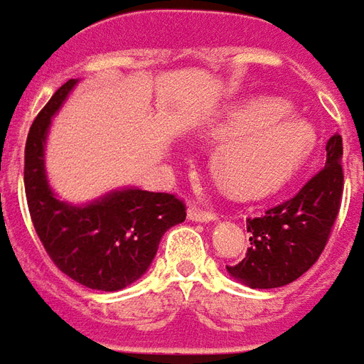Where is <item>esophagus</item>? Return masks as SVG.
<instances>
[{
	"mask_svg": "<svg viewBox=\"0 0 364 364\" xmlns=\"http://www.w3.org/2000/svg\"><path fill=\"white\" fill-rule=\"evenodd\" d=\"M187 217H189L191 220H195V223H208V220H215L217 215H215V213H210V210L200 208L199 205H189Z\"/></svg>",
	"mask_w": 364,
	"mask_h": 364,
	"instance_id": "1",
	"label": "esophagus"
}]
</instances>
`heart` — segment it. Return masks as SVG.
Masks as SVG:
<instances>
[{
  "label": "heart",
  "instance_id": "b5f03b06",
  "mask_svg": "<svg viewBox=\"0 0 364 364\" xmlns=\"http://www.w3.org/2000/svg\"><path fill=\"white\" fill-rule=\"evenodd\" d=\"M288 104L260 98L228 112L217 128L225 139L210 167L217 183L236 197H262L288 183L315 147L309 122L289 116Z\"/></svg>",
  "mask_w": 364,
  "mask_h": 364
}]
</instances>
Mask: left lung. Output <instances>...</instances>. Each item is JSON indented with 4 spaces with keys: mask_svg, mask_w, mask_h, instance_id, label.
<instances>
[{
    "mask_svg": "<svg viewBox=\"0 0 364 364\" xmlns=\"http://www.w3.org/2000/svg\"><path fill=\"white\" fill-rule=\"evenodd\" d=\"M325 149L323 169L291 199L268 208L262 217L246 218L250 248L242 262L226 266V270L248 288L288 286L306 274L323 252L341 208V136L329 138Z\"/></svg>",
    "mask_w": 364,
    "mask_h": 364,
    "instance_id": "obj_1",
    "label": "left lung"
}]
</instances>
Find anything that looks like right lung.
Returning <instances> with one entry per match:
<instances>
[{
  "instance_id": "obj_1",
  "label": "right lung",
  "mask_w": 364,
  "mask_h": 364,
  "mask_svg": "<svg viewBox=\"0 0 364 364\" xmlns=\"http://www.w3.org/2000/svg\"><path fill=\"white\" fill-rule=\"evenodd\" d=\"M78 80L53 94L37 114L25 144V195L33 226L49 258L68 278L90 289L116 291L141 278L156 258L165 230L187 217L171 193L122 189L86 207L58 200L45 175V139L50 118Z\"/></svg>"
}]
</instances>
